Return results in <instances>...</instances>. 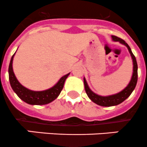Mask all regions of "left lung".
<instances>
[{"label":"left lung","instance_id":"8db88e82","mask_svg":"<svg viewBox=\"0 0 147 147\" xmlns=\"http://www.w3.org/2000/svg\"><path fill=\"white\" fill-rule=\"evenodd\" d=\"M111 38H112L113 41L119 42L121 44L124 45V46L128 49L129 53H130L131 55V57L132 62H133V72H132V76L131 78L130 81H129L128 85L123 88L122 91H121L119 93H117V94H112V95L109 96L98 95V94H96L94 91H91V89L89 88L88 84H87V81L86 80L85 77H84V87H85V91L87 96H88V98H89L93 102L96 104L97 105L101 106V107H113V106H117L118 105V104H120L121 103H122L123 101H125V100L131 95V94L133 92L135 87H136V83H137V62H136V58H135L134 55L132 53L131 49H130L129 45L121 38H119L117 37V36H111Z\"/></svg>","mask_w":147,"mask_h":147}]
</instances>
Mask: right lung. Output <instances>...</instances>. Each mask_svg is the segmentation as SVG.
<instances>
[{"instance_id": "add662e5", "label": "right lung", "mask_w": 147, "mask_h": 147, "mask_svg": "<svg viewBox=\"0 0 147 147\" xmlns=\"http://www.w3.org/2000/svg\"><path fill=\"white\" fill-rule=\"evenodd\" d=\"M16 53L11 57L8 67V75L11 88L18 97L24 102L30 105H45L54 101L63 88L66 79L70 73L62 76L58 82L51 88L43 91H33L24 86L16 77L13 69V61Z\"/></svg>"}]
</instances>
